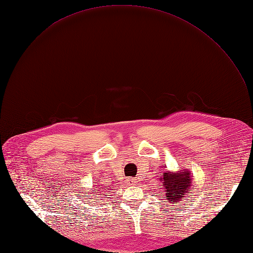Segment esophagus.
<instances>
[{
    "label": "esophagus",
    "mask_w": 253,
    "mask_h": 253,
    "mask_svg": "<svg viewBox=\"0 0 253 253\" xmlns=\"http://www.w3.org/2000/svg\"><path fill=\"white\" fill-rule=\"evenodd\" d=\"M127 182H128L130 185H134L136 181H135L133 178H128V179H127Z\"/></svg>",
    "instance_id": "esophagus-1"
}]
</instances>
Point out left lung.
Here are the masks:
<instances>
[{"label":"left lung","instance_id":"obj_1","mask_svg":"<svg viewBox=\"0 0 253 253\" xmlns=\"http://www.w3.org/2000/svg\"><path fill=\"white\" fill-rule=\"evenodd\" d=\"M160 179L165 190L164 194L166 197L164 198H166L168 202H173V204L182 200L185 193H188V190H190L192 185V179L188 170L178 172V173L167 171Z\"/></svg>","mask_w":253,"mask_h":253}]
</instances>
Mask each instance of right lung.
I'll use <instances>...</instances> for the list:
<instances>
[{
	"label": "right lung",
	"mask_w": 253,
	"mask_h": 253,
	"mask_svg": "<svg viewBox=\"0 0 253 253\" xmlns=\"http://www.w3.org/2000/svg\"><path fill=\"white\" fill-rule=\"evenodd\" d=\"M95 189H96V188H95ZM95 193H96V192H95Z\"/></svg>",
	"instance_id": "1"
}]
</instances>
